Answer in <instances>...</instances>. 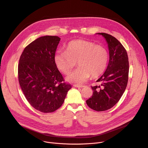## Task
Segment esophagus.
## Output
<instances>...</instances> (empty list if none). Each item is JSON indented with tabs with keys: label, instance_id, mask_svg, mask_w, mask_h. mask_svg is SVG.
I'll return each mask as SVG.
<instances>
[{
	"label": "esophagus",
	"instance_id": "esophagus-1",
	"mask_svg": "<svg viewBox=\"0 0 148 148\" xmlns=\"http://www.w3.org/2000/svg\"><path fill=\"white\" fill-rule=\"evenodd\" d=\"M74 87H77V88H82L85 87V86H83V85H79V84H74Z\"/></svg>",
	"mask_w": 148,
	"mask_h": 148
}]
</instances>
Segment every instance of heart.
Returning a JSON list of instances; mask_svg holds the SVG:
<instances>
[{"label": "heart", "mask_w": 148, "mask_h": 148, "mask_svg": "<svg viewBox=\"0 0 148 148\" xmlns=\"http://www.w3.org/2000/svg\"><path fill=\"white\" fill-rule=\"evenodd\" d=\"M109 53L105 47L86 40H75L67 45L66 51H58L54 56L57 67L65 74H70L77 65L79 67L67 77L71 82L83 83L91 75L97 77L106 69Z\"/></svg>", "instance_id": "heart-1"}]
</instances>
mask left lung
<instances>
[{
  "mask_svg": "<svg viewBox=\"0 0 148 148\" xmlns=\"http://www.w3.org/2000/svg\"><path fill=\"white\" fill-rule=\"evenodd\" d=\"M106 39L110 53L107 69L96 82L98 85L91 87L93 94L86 101L88 106L97 111L108 110L119 101L128 81L129 61L127 52L114 36L99 33Z\"/></svg>",
  "mask_w": 148,
  "mask_h": 148,
  "instance_id": "8db88e82",
  "label": "left lung"
}]
</instances>
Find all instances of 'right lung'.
<instances>
[{"label":"right lung","mask_w":148,"mask_h":148,"mask_svg":"<svg viewBox=\"0 0 148 148\" xmlns=\"http://www.w3.org/2000/svg\"><path fill=\"white\" fill-rule=\"evenodd\" d=\"M60 41L56 36L40 37L25 47L19 59L20 87L29 103L41 112H53L58 109L71 88L54 62Z\"/></svg>","instance_id":"1"}]
</instances>
